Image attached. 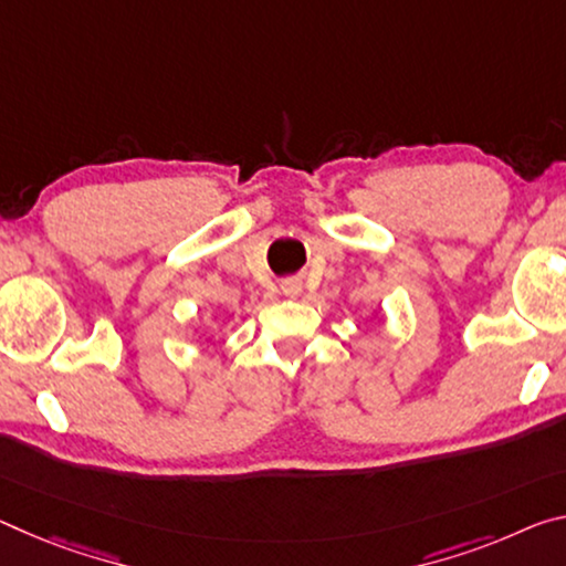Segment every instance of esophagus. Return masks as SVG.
<instances>
[{"mask_svg": "<svg viewBox=\"0 0 566 566\" xmlns=\"http://www.w3.org/2000/svg\"><path fill=\"white\" fill-rule=\"evenodd\" d=\"M282 294L290 300H297L302 294V282L300 280H284L282 282Z\"/></svg>", "mask_w": 566, "mask_h": 566, "instance_id": "1", "label": "esophagus"}]
</instances>
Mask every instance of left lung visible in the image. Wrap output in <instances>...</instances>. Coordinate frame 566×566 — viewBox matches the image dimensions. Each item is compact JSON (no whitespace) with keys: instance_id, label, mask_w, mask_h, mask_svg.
Returning <instances> with one entry per match:
<instances>
[{"instance_id":"8db88e82","label":"left lung","mask_w":566,"mask_h":566,"mask_svg":"<svg viewBox=\"0 0 566 566\" xmlns=\"http://www.w3.org/2000/svg\"><path fill=\"white\" fill-rule=\"evenodd\" d=\"M375 315H378V312H375Z\"/></svg>"}]
</instances>
